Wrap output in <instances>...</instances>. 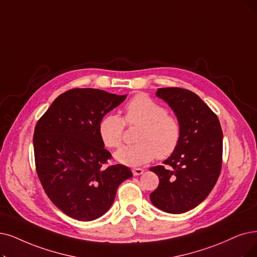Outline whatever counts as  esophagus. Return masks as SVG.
Wrapping results in <instances>:
<instances>
[{
	"mask_svg": "<svg viewBox=\"0 0 257 257\" xmlns=\"http://www.w3.org/2000/svg\"><path fill=\"white\" fill-rule=\"evenodd\" d=\"M132 172H133V174H134L135 176H138V175H141V174L143 173V169L135 168V169H133V170H132Z\"/></svg>",
	"mask_w": 257,
	"mask_h": 257,
	"instance_id": "obj_1",
	"label": "esophagus"
}]
</instances>
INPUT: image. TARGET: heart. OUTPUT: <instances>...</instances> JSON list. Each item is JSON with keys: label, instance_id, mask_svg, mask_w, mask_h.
<instances>
[{"label": "heart", "instance_id": "obj_1", "mask_svg": "<svg viewBox=\"0 0 257 257\" xmlns=\"http://www.w3.org/2000/svg\"><path fill=\"white\" fill-rule=\"evenodd\" d=\"M125 124L139 126L135 145L121 148L115 158L128 166H139L155 157L163 160L171 157L180 145L182 126L180 119L168 114L167 108L146 95L133 97L124 106L123 119L109 112L98 124L99 136L108 149L121 146Z\"/></svg>", "mask_w": 257, "mask_h": 257}]
</instances>
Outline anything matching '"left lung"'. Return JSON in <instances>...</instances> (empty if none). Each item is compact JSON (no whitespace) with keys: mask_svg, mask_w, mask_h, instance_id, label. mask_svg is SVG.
<instances>
[{"mask_svg":"<svg viewBox=\"0 0 257 257\" xmlns=\"http://www.w3.org/2000/svg\"><path fill=\"white\" fill-rule=\"evenodd\" d=\"M156 95L180 119L182 136L177 151L150 170L159 184L150 198L158 209L180 214L207 198L220 175L222 131L218 117L193 91L180 87L158 88Z\"/></svg>","mask_w":257,"mask_h":257,"instance_id":"obj_1","label":"left lung"}]
</instances>
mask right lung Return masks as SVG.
I'll return each mask as SVG.
<instances>
[{"mask_svg":"<svg viewBox=\"0 0 257 257\" xmlns=\"http://www.w3.org/2000/svg\"><path fill=\"white\" fill-rule=\"evenodd\" d=\"M118 96L95 88H73L60 95L35 127L36 171L55 206L67 216L90 221L114 202L120 183L133 174L123 164H109L98 124L122 103Z\"/></svg>","mask_w":257,"mask_h":257,"instance_id":"1","label":"right lung"}]
</instances>
